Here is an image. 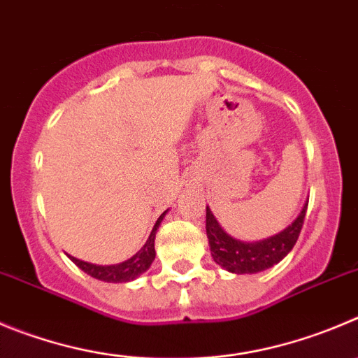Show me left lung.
Segmentation results:
<instances>
[{
  "instance_id": "obj_1",
  "label": "left lung",
  "mask_w": 358,
  "mask_h": 358,
  "mask_svg": "<svg viewBox=\"0 0 358 358\" xmlns=\"http://www.w3.org/2000/svg\"><path fill=\"white\" fill-rule=\"evenodd\" d=\"M306 212L307 201L303 203L296 219L282 231L256 242H243L233 238L220 228L212 210L206 206V236H208L213 262L231 273H258L277 265L280 259L288 256L299 240Z\"/></svg>"
}]
</instances>
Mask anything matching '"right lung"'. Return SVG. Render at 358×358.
I'll return each mask as SVG.
<instances>
[{"instance_id": "1", "label": "right lung", "mask_w": 358, "mask_h": 358, "mask_svg": "<svg viewBox=\"0 0 358 358\" xmlns=\"http://www.w3.org/2000/svg\"><path fill=\"white\" fill-rule=\"evenodd\" d=\"M166 213H168V210L157 219L155 226H153L152 233H150L145 245H143L132 258L125 259V262L116 263V265H93V263L81 262V259L73 258V256H69V258L72 259L83 272L95 277V279L103 280V282H129V280L138 279L139 275H143V273L152 266L153 259H155V235Z\"/></svg>"}]
</instances>
